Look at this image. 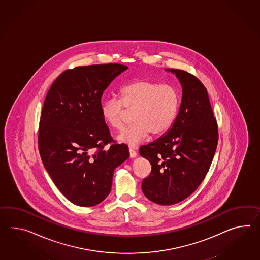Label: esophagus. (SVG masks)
I'll return each instance as SVG.
<instances>
[{
	"mask_svg": "<svg viewBox=\"0 0 260 260\" xmlns=\"http://www.w3.org/2000/svg\"><path fill=\"white\" fill-rule=\"evenodd\" d=\"M128 151H129V157H131V158H135V157L137 156V153H136V151H135L134 149H133V148H129Z\"/></svg>",
	"mask_w": 260,
	"mask_h": 260,
	"instance_id": "1",
	"label": "esophagus"
}]
</instances>
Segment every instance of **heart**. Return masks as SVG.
Segmentation results:
<instances>
[{
    "label": "heart",
    "instance_id": "obj_1",
    "mask_svg": "<svg viewBox=\"0 0 260 260\" xmlns=\"http://www.w3.org/2000/svg\"><path fill=\"white\" fill-rule=\"evenodd\" d=\"M121 99L109 96L102 103L104 121L112 128L119 131L124 124L126 110L134 111V123L117 136V141L128 146H137L148 137L164 134L171 127L177 115L179 95L169 84L135 80L120 90Z\"/></svg>",
    "mask_w": 260,
    "mask_h": 260
}]
</instances>
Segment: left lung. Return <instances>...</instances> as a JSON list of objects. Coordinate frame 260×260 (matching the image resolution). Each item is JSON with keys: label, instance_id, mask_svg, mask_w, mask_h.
<instances>
[{"label": "left lung", "instance_id": "obj_1", "mask_svg": "<svg viewBox=\"0 0 260 260\" xmlns=\"http://www.w3.org/2000/svg\"><path fill=\"white\" fill-rule=\"evenodd\" d=\"M181 84L182 98L171 127L152 143L140 147L151 173L142 182L150 201L167 206L197 190L209 171L218 143V127L207 89L184 70L166 69Z\"/></svg>", "mask_w": 260, "mask_h": 260}]
</instances>
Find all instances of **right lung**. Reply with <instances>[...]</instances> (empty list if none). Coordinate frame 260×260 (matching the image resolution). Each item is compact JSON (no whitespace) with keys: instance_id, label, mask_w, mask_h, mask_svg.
Wrapping results in <instances>:
<instances>
[{"instance_id":"1","label":"right lung","mask_w":260,"mask_h":260,"mask_svg":"<svg viewBox=\"0 0 260 260\" xmlns=\"http://www.w3.org/2000/svg\"><path fill=\"white\" fill-rule=\"evenodd\" d=\"M127 66L93 64L66 70L52 83L41 113L38 148L45 169L70 202L92 207L109 196L114 171L129 157L115 144L102 114L104 90Z\"/></svg>"}]
</instances>
